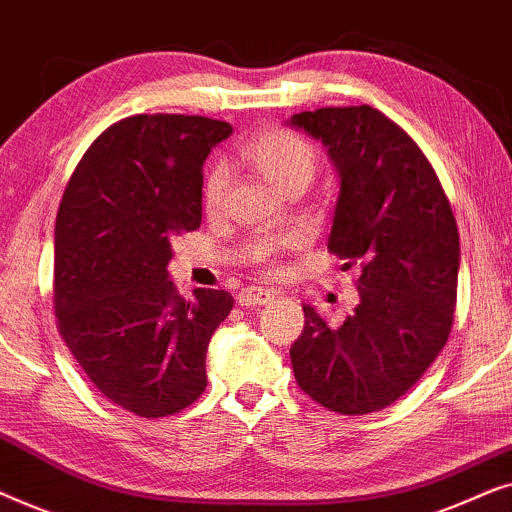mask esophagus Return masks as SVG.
<instances>
[{
  "instance_id": "obj_1",
  "label": "esophagus",
  "mask_w": 512,
  "mask_h": 512,
  "mask_svg": "<svg viewBox=\"0 0 512 512\" xmlns=\"http://www.w3.org/2000/svg\"><path fill=\"white\" fill-rule=\"evenodd\" d=\"M277 293L270 289H263V286H247L237 293V303L240 305H268L270 300H275Z\"/></svg>"
}]
</instances>
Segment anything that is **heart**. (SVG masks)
Segmentation results:
<instances>
[{
  "mask_svg": "<svg viewBox=\"0 0 512 512\" xmlns=\"http://www.w3.org/2000/svg\"><path fill=\"white\" fill-rule=\"evenodd\" d=\"M242 158L247 160L254 170L261 172L272 186H277L279 191L296 179L310 181L319 163V153L314 149L310 139H305L303 135H298V132L286 128H270L263 130L261 135L251 137L249 142L242 146ZM226 188V167H209L205 181H202V205H205V209L214 212V209L221 205ZM272 249H275L272 244H263L258 254H270Z\"/></svg>",
  "mask_w": 512,
  "mask_h": 512,
  "instance_id": "1",
  "label": "heart"
}]
</instances>
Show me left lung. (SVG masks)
<instances>
[{"instance_id":"1","label":"left lung","mask_w":512,"mask_h":512,"mask_svg":"<svg viewBox=\"0 0 512 512\" xmlns=\"http://www.w3.org/2000/svg\"><path fill=\"white\" fill-rule=\"evenodd\" d=\"M291 123L328 146L340 174L328 251L361 268V303L340 326L303 305L293 375L321 408L368 415L412 389L450 338L457 219L429 158L382 111L324 107Z\"/></svg>"}]
</instances>
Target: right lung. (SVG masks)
Returning <instances> with one entry per match:
<instances>
[{
    "label": "right lung",
    "mask_w": 512,
    "mask_h": 512,
    "mask_svg": "<svg viewBox=\"0 0 512 512\" xmlns=\"http://www.w3.org/2000/svg\"><path fill=\"white\" fill-rule=\"evenodd\" d=\"M233 128L186 114L109 125L76 165L55 219L58 331L102 396L137 417L188 408L207 387L209 340L228 291L181 298L174 237L202 221V163Z\"/></svg>",
    "instance_id": "add662e5"
}]
</instances>
